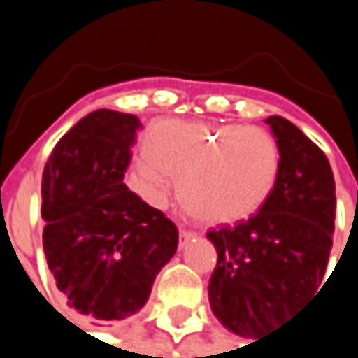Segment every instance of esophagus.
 Masks as SVG:
<instances>
[{
  "label": "esophagus",
  "instance_id": "1",
  "mask_svg": "<svg viewBox=\"0 0 358 358\" xmlns=\"http://www.w3.org/2000/svg\"><path fill=\"white\" fill-rule=\"evenodd\" d=\"M192 236H196L194 230H190V228H180V247H184L186 241H190Z\"/></svg>",
  "mask_w": 358,
  "mask_h": 358
}]
</instances>
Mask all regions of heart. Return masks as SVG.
Listing matches in <instances>:
<instances>
[{
  "mask_svg": "<svg viewBox=\"0 0 358 358\" xmlns=\"http://www.w3.org/2000/svg\"><path fill=\"white\" fill-rule=\"evenodd\" d=\"M147 159L126 174L128 188L151 207H166L172 180L186 211L207 224H234L257 213L280 172L278 138L259 126L164 120L145 138Z\"/></svg>",
  "mask_w": 358,
  "mask_h": 358,
  "instance_id": "obj_1",
  "label": "heart"
}]
</instances>
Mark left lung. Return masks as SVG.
<instances>
[{"label": "left lung", "instance_id": "1", "mask_svg": "<svg viewBox=\"0 0 358 358\" xmlns=\"http://www.w3.org/2000/svg\"><path fill=\"white\" fill-rule=\"evenodd\" d=\"M282 149L280 180L267 203L236 226L207 232L217 265L209 278L213 315L255 338L317 292L327 267L336 184L322 149L292 122L265 120Z\"/></svg>", "mask_w": 358, "mask_h": 358}]
</instances>
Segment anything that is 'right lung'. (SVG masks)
<instances>
[{
    "mask_svg": "<svg viewBox=\"0 0 358 358\" xmlns=\"http://www.w3.org/2000/svg\"><path fill=\"white\" fill-rule=\"evenodd\" d=\"M141 120L97 109L55 145L43 170V250L70 309L124 320L147 303L178 249V228L128 190L124 174Z\"/></svg>",
    "mask_w": 358,
    "mask_h": 358,
    "instance_id": "1",
    "label": "right lung"
}]
</instances>
